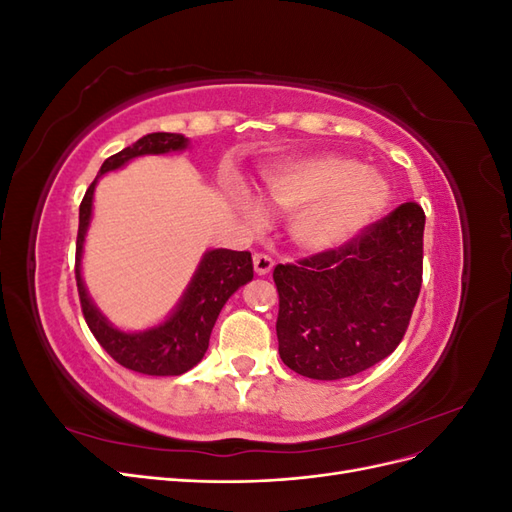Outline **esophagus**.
Wrapping results in <instances>:
<instances>
[{
	"instance_id": "1",
	"label": "esophagus",
	"mask_w": 512,
	"mask_h": 512,
	"mask_svg": "<svg viewBox=\"0 0 512 512\" xmlns=\"http://www.w3.org/2000/svg\"><path fill=\"white\" fill-rule=\"evenodd\" d=\"M273 258L267 256V254H254V271L258 275H269L271 269H273Z\"/></svg>"
}]
</instances>
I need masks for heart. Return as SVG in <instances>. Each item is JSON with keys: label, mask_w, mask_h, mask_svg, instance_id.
I'll return each instance as SVG.
<instances>
[{"label": "heart", "mask_w": 512, "mask_h": 512, "mask_svg": "<svg viewBox=\"0 0 512 512\" xmlns=\"http://www.w3.org/2000/svg\"><path fill=\"white\" fill-rule=\"evenodd\" d=\"M271 205L292 213L290 235L309 252H327L374 222L391 203V183L378 168L342 153H316L275 164L265 173ZM237 203L250 224L265 220L260 203L241 192Z\"/></svg>", "instance_id": "heart-1"}]
</instances>
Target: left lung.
Instances as JSON below:
<instances>
[{"mask_svg":"<svg viewBox=\"0 0 512 512\" xmlns=\"http://www.w3.org/2000/svg\"><path fill=\"white\" fill-rule=\"evenodd\" d=\"M425 211L404 203L344 245L277 265L284 365L314 380L348 378L406 335L423 284Z\"/></svg>","mask_w":512,"mask_h":512,"instance_id":"1","label":"left lung"}]
</instances>
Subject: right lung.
I'll return each mask as SVG.
<instances>
[{
    "label": "right lung",
    "instance_id": "obj_1",
    "mask_svg": "<svg viewBox=\"0 0 512 512\" xmlns=\"http://www.w3.org/2000/svg\"><path fill=\"white\" fill-rule=\"evenodd\" d=\"M188 147V138L183 134L153 132L115 156L106 158L100 175L108 170H117L138 156H158V153L181 151ZM98 177L89 185L83 203L79 207V235H76V286H79L81 309L89 331L94 333L98 344L126 369L147 376H181L203 359L209 348V337L213 324L218 320L224 303L243 284L254 277V265L250 252L211 250L200 260L190 286L185 288L175 312L162 324L147 331L126 333L108 322L100 309L89 299L81 277L83 243L91 220V205H94V190Z\"/></svg>",
    "mask_w": 512,
    "mask_h": 512
}]
</instances>
